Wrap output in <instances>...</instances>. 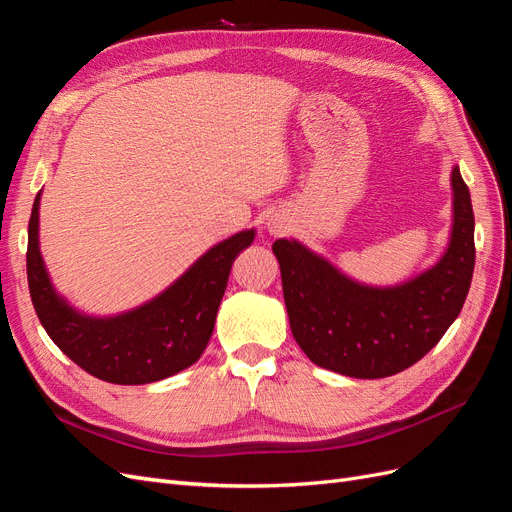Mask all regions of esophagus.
Returning a JSON list of instances; mask_svg holds the SVG:
<instances>
[{"label":"esophagus","instance_id":"obj_1","mask_svg":"<svg viewBox=\"0 0 512 512\" xmlns=\"http://www.w3.org/2000/svg\"><path fill=\"white\" fill-rule=\"evenodd\" d=\"M267 226H269V232H271V235H282V232L286 230V226H284L282 222H277V220H271Z\"/></svg>","mask_w":512,"mask_h":512}]
</instances>
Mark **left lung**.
I'll list each match as a JSON object with an SVG mask.
<instances>
[{
    "label": "left lung",
    "instance_id": "left-lung-1",
    "mask_svg": "<svg viewBox=\"0 0 512 512\" xmlns=\"http://www.w3.org/2000/svg\"><path fill=\"white\" fill-rule=\"evenodd\" d=\"M453 224L444 254L393 286L363 284L297 239H277L288 320L318 367L350 378L399 374L436 346L466 303L474 273V213L459 166L451 170Z\"/></svg>",
    "mask_w": 512,
    "mask_h": 512
}]
</instances>
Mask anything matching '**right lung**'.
<instances>
[{
	"instance_id": "add662e5",
	"label": "right lung",
	"mask_w": 512,
	"mask_h": 512,
	"mask_svg": "<svg viewBox=\"0 0 512 512\" xmlns=\"http://www.w3.org/2000/svg\"><path fill=\"white\" fill-rule=\"evenodd\" d=\"M40 198L27 228V282L44 331L87 374L113 384H149L179 374L205 352L235 258L256 230H241L200 256L156 297L128 312L94 316L53 286L40 252Z\"/></svg>"
}]
</instances>
